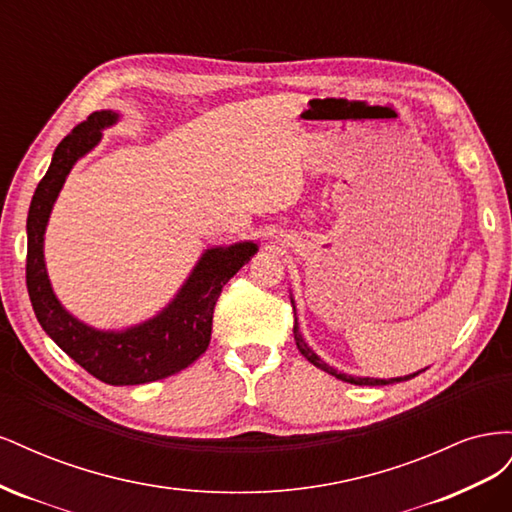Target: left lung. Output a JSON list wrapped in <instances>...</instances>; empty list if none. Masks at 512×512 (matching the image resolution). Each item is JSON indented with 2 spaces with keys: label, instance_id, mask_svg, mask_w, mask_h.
<instances>
[{
  "label": "left lung",
  "instance_id": "8db88e82",
  "mask_svg": "<svg viewBox=\"0 0 512 512\" xmlns=\"http://www.w3.org/2000/svg\"><path fill=\"white\" fill-rule=\"evenodd\" d=\"M290 303H292V307H294V299L290 297ZM292 333H294V342H297V348H299V352L305 356V359L312 363V365H316L318 369H322V371H327V374H331V376H335L337 380H342V382H350V384H359V386H384V384H395V382H404V380H410V378H414V376H418L421 374V371H414V374H408V376H399V378H389V380H382V378H359V376H348V374H342V371H337L335 367H331L329 363H324L320 356L307 346V342L303 339V335H301V329H299V322H297V309H294V329H292Z\"/></svg>",
  "mask_w": 512,
  "mask_h": 512
}]
</instances>
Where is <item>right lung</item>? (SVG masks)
<instances>
[{
	"label": "right lung",
	"mask_w": 512,
	"mask_h": 512,
	"mask_svg": "<svg viewBox=\"0 0 512 512\" xmlns=\"http://www.w3.org/2000/svg\"><path fill=\"white\" fill-rule=\"evenodd\" d=\"M121 113L96 111L79 123L53 153L27 213V292L40 327L91 376L113 386L147 384L192 365L209 346L213 307L222 288L258 252L254 241L207 247L188 280L156 316L126 329H96L70 314L51 286L44 232L55 200L74 164L98 147L102 132Z\"/></svg>",
	"instance_id": "add662e5"
}]
</instances>
